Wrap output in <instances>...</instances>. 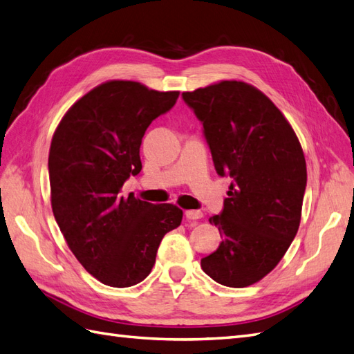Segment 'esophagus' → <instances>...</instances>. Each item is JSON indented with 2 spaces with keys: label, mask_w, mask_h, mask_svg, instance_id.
Wrapping results in <instances>:
<instances>
[{
  "label": "esophagus",
  "mask_w": 354,
  "mask_h": 354,
  "mask_svg": "<svg viewBox=\"0 0 354 354\" xmlns=\"http://www.w3.org/2000/svg\"><path fill=\"white\" fill-rule=\"evenodd\" d=\"M185 214L189 221H198L203 218V212H200V210H186Z\"/></svg>",
  "instance_id": "1"
}]
</instances>
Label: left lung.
I'll return each instance as SVG.
<instances>
[{
  "instance_id": "1",
  "label": "left lung",
  "mask_w": 354,
  "mask_h": 354,
  "mask_svg": "<svg viewBox=\"0 0 354 354\" xmlns=\"http://www.w3.org/2000/svg\"><path fill=\"white\" fill-rule=\"evenodd\" d=\"M183 99L203 122L218 174L232 178L222 213L209 219L222 242L201 267L222 286L249 287L278 266L297 234L304 150L288 120L251 84L219 81Z\"/></svg>"
}]
</instances>
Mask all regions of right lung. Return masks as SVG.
Instances as JSON below:
<instances>
[{
  "label": "right lung",
  "mask_w": 354,
  "mask_h": 354,
  "mask_svg": "<svg viewBox=\"0 0 354 354\" xmlns=\"http://www.w3.org/2000/svg\"><path fill=\"white\" fill-rule=\"evenodd\" d=\"M178 94L136 81H106L68 108L50 141L55 221L76 260L105 286L124 288L147 278L163 236L182 223L183 210L174 204L120 195L142 168L145 131L174 106Z\"/></svg>",
  "instance_id": "obj_1"
}]
</instances>
